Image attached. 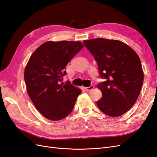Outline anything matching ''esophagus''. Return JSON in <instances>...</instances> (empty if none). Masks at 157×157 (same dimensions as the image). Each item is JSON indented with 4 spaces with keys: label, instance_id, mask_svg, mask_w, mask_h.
<instances>
[{
    "label": "esophagus",
    "instance_id": "obj_1",
    "mask_svg": "<svg viewBox=\"0 0 157 157\" xmlns=\"http://www.w3.org/2000/svg\"><path fill=\"white\" fill-rule=\"evenodd\" d=\"M94 87H95V86H94L93 85H91L90 87H85V90L86 91H90V90H92Z\"/></svg>",
    "mask_w": 157,
    "mask_h": 157
}]
</instances>
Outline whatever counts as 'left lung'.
<instances>
[{"label": "left lung", "instance_id": "left-lung-1", "mask_svg": "<svg viewBox=\"0 0 157 157\" xmlns=\"http://www.w3.org/2000/svg\"><path fill=\"white\" fill-rule=\"evenodd\" d=\"M83 43L97 62L100 77L105 79L97 85L102 93L98 108L108 116H121L132 108L142 88L144 73L139 56L117 40L99 38Z\"/></svg>", "mask_w": 157, "mask_h": 157}]
</instances>
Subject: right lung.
<instances>
[{"instance_id": "add662e5", "label": "right lung", "mask_w": 157, "mask_h": 157, "mask_svg": "<svg viewBox=\"0 0 157 157\" xmlns=\"http://www.w3.org/2000/svg\"><path fill=\"white\" fill-rule=\"evenodd\" d=\"M84 47L82 42L49 41L31 55L24 71L28 95L46 118L59 121L72 111L81 90L62 82L67 63Z\"/></svg>"}]
</instances>
